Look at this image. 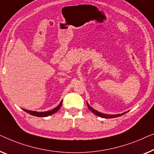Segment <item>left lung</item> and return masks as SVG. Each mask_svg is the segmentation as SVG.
<instances>
[{"mask_svg": "<svg viewBox=\"0 0 154 154\" xmlns=\"http://www.w3.org/2000/svg\"><path fill=\"white\" fill-rule=\"evenodd\" d=\"M87 103V106L88 107V109H89L94 114H96V115L100 116V117H102V118H105V119H112V118H116V117H119V116H122L123 114H124L126 113V112H123L122 114H104V113H102V112H100L98 111H97V110L94 109V108L91 107L89 105V104L88 103Z\"/></svg>", "mask_w": 154, "mask_h": 154, "instance_id": "1", "label": "left lung"}]
</instances>
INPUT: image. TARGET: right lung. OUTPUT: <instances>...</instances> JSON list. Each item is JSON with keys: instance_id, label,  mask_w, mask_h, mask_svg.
I'll return each mask as SVG.
<instances>
[{"instance_id": "obj_1", "label": "right lung", "mask_w": 154, "mask_h": 154, "mask_svg": "<svg viewBox=\"0 0 154 154\" xmlns=\"http://www.w3.org/2000/svg\"><path fill=\"white\" fill-rule=\"evenodd\" d=\"M62 103H63V100H61V102H60V104L57 106V107H55L54 109L50 110V111L40 112H36V111H31V110H26L24 109H23V110L24 112H27V113H29V114H31V115H33L35 116H38V117H45V116H48L49 115H51V114L56 113V112L60 109V107H61Z\"/></svg>"}]
</instances>
